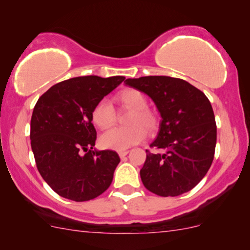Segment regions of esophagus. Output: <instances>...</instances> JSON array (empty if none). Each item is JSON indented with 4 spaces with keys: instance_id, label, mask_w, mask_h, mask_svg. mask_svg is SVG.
<instances>
[{
    "instance_id": "esophagus-1",
    "label": "esophagus",
    "mask_w": 250,
    "mask_h": 250,
    "mask_svg": "<svg viewBox=\"0 0 250 250\" xmlns=\"http://www.w3.org/2000/svg\"><path fill=\"white\" fill-rule=\"evenodd\" d=\"M128 154H129L128 150H125V151H119V156H120V157H121V158H125V156H127Z\"/></svg>"
}]
</instances>
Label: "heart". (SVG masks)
<instances>
[{"instance_id":"heart-1","label":"heart","mask_w":250,"mask_h":250,"mask_svg":"<svg viewBox=\"0 0 250 250\" xmlns=\"http://www.w3.org/2000/svg\"><path fill=\"white\" fill-rule=\"evenodd\" d=\"M119 100L123 106L133 110V114L128 120V125H130V127L109 129L101 135L99 142L104 149L125 151L130 146L142 142L146 138L144 129L152 130L156 125V120L152 114L146 110L148 101L142 92L127 88L120 93ZM92 121L100 129H107L113 125L114 109L109 101L102 99L96 102L92 109Z\"/></svg>"}]
</instances>
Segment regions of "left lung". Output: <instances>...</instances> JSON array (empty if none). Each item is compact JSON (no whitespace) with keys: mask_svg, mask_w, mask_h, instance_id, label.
Here are the masks:
<instances>
[{"mask_svg":"<svg viewBox=\"0 0 250 250\" xmlns=\"http://www.w3.org/2000/svg\"><path fill=\"white\" fill-rule=\"evenodd\" d=\"M125 86L144 93L161 114L151 154L140 171L143 185L162 197H176L194 188L205 177L214 158L216 125L207 96L188 81L165 76L127 79Z\"/></svg>","mask_w":250,"mask_h":250,"instance_id":"8db88e82","label":"left lung"}]
</instances>
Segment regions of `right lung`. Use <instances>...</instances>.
<instances>
[{
  "label": "right lung",
  "instance_id": "1",
  "mask_svg": "<svg viewBox=\"0 0 250 250\" xmlns=\"http://www.w3.org/2000/svg\"><path fill=\"white\" fill-rule=\"evenodd\" d=\"M125 78L77 77L56 83L38 99L30 125L37 169L60 197L87 201L112 184L120 157L96 150L92 109Z\"/></svg>",
  "mask_w": 250,
  "mask_h": 250
}]
</instances>
